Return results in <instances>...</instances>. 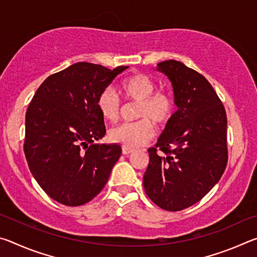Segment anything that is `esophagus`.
I'll return each mask as SVG.
<instances>
[{
    "mask_svg": "<svg viewBox=\"0 0 257 257\" xmlns=\"http://www.w3.org/2000/svg\"><path fill=\"white\" fill-rule=\"evenodd\" d=\"M133 152H134V150H133V149H129V147H125V146H123V147H122V153H123L124 155L132 154Z\"/></svg>",
    "mask_w": 257,
    "mask_h": 257,
    "instance_id": "1",
    "label": "esophagus"
}]
</instances>
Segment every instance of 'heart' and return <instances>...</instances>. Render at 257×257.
<instances>
[{
    "label": "heart",
    "mask_w": 257,
    "mask_h": 257,
    "mask_svg": "<svg viewBox=\"0 0 257 257\" xmlns=\"http://www.w3.org/2000/svg\"><path fill=\"white\" fill-rule=\"evenodd\" d=\"M154 81L143 73H135L120 81L118 90L125 102H136L135 122H127L110 130L108 137L129 149H136L150 142L155 135V124H168L176 112V99L165 89H155ZM96 106L103 120L115 122L120 116L121 102L112 89L106 88L99 93Z\"/></svg>",
    "instance_id": "1"
}]
</instances>
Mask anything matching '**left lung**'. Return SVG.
I'll return each mask as SVG.
<instances>
[{"mask_svg": "<svg viewBox=\"0 0 257 257\" xmlns=\"http://www.w3.org/2000/svg\"><path fill=\"white\" fill-rule=\"evenodd\" d=\"M172 82L178 106L154 147L144 175L145 193L165 211L201 201L228 163L227 114L207 79L176 60L158 63Z\"/></svg>", "mask_w": 257, "mask_h": 257, "instance_id": "8db88e82", "label": "left lung"}]
</instances>
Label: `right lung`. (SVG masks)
<instances>
[{"label": "right lung", "instance_id": "add662e5", "mask_svg": "<svg viewBox=\"0 0 257 257\" xmlns=\"http://www.w3.org/2000/svg\"><path fill=\"white\" fill-rule=\"evenodd\" d=\"M127 68L75 63L47 77L30 101L24 152L32 175L54 201L82 205L107 182L121 147L93 144L105 135L96 101Z\"/></svg>", "mask_w": 257, "mask_h": 257}]
</instances>
